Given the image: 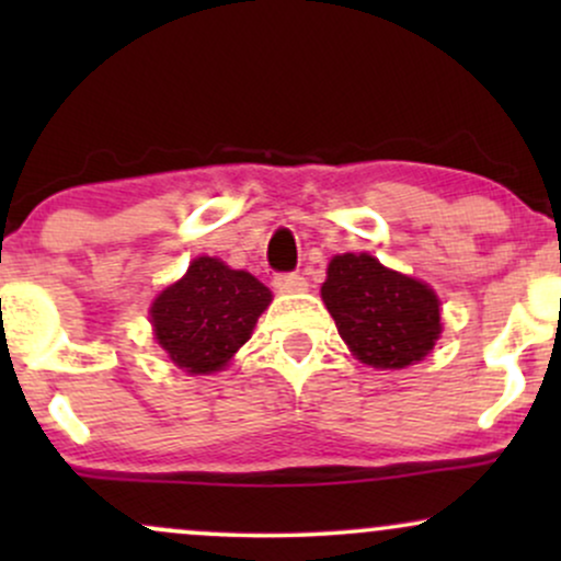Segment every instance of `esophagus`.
I'll use <instances>...</instances> for the list:
<instances>
[{
  "mask_svg": "<svg viewBox=\"0 0 561 561\" xmlns=\"http://www.w3.org/2000/svg\"><path fill=\"white\" fill-rule=\"evenodd\" d=\"M274 287L285 295H295V293H306L308 282H306V276H300V274H276Z\"/></svg>",
  "mask_w": 561,
  "mask_h": 561,
  "instance_id": "34e87169",
  "label": "esophagus"
}]
</instances>
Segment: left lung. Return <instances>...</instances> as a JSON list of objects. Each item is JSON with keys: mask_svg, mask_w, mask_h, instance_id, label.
<instances>
[{"mask_svg": "<svg viewBox=\"0 0 561 561\" xmlns=\"http://www.w3.org/2000/svg\"><path fill=\"white\" fill-rule=\"evenodd\" d=\"M321 298L353 356L377 369L422 362L440 337L433 289L390 272L369 253L334 255Z\"/></svg>", "mask_w": 561, "mask_h": 561, "instance_id": "8db88e82", "label": "left lung"}]
</instances>
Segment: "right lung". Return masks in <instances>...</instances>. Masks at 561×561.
Segmentation results:
<instances>
[{
    "mask_svg": "<svg viewBox=\"0 0 561 561\" xmlns=\"http://www.w3.org/2000/svg\"><path fill=\"white\" fill-rule=\"evenodd\" d=\"M268 302L272 293L253 274L203 255L190 263L184 279L158 295L150 317L171 362L190 375H208L248 343Z\"/></svg>",
    "mask_w": 561,
    "mask_h": 561,
    "instance_id": "1",
    "label": "right lung"
}]
</instances>
